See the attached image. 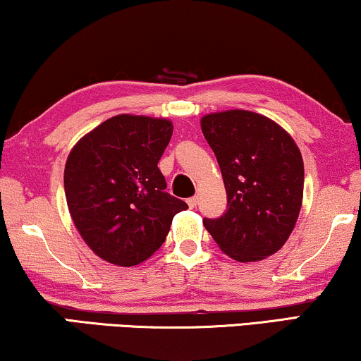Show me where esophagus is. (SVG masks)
<instances>
[{
	"label": "esophagus",
	"mask_w": 361,
	"mask_h": 361,
	"mask_svg": "<svg viewBox=\"0 0 361 361\" xmlns=\"http://www.w3.org/2000/svg\"><path fill=\"white\" fill-rule=\"evenodd\" d=\"M187 204H189V207L190 209H194V207L199 204V197H190V199H187Z\"/></svg>",
	"instance_id": "obj_1"
}]
</instances>
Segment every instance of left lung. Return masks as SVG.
Returning a JSON list of instances; mask_svg holds the SVG:
<instances>
[{"mask_svg": "<svg viewBox=\"0 0 361 361\" xmlns=\"http://www.w3.org/2000/svg\"><path fill=\"white\" fill-rule=\"evenodd\" d=\"M226 189V212L204 225L221 251L241 263L274 255L298 221L304 162L293 137L269 118L246 110L202 118Z\"/></svg>", "mask_w": 361, "mask_h": 361, "instance_id": "left-lung-1", "label": "left lung"}]
</instances>
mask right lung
I'll return each instance as SVG.
<instances>
[{
  "mask_svg": "<svg viewBox=\"0 0 361 361\" xmlns=\"http://www.w3.org/2000/svg\"><path fill=\"white\" fill-rule=\"evenodd\" d=\"M162 118L118 115L83 136L67 157L68 212L93 253L136 266L156 253L184 200L166 192L157 167L172 136Z\"/></svg>",
  "mask_w": 361,
  "mask_h": 361,
  "instance_id": "1",
  "label": "right lung"
}]
</instances>
